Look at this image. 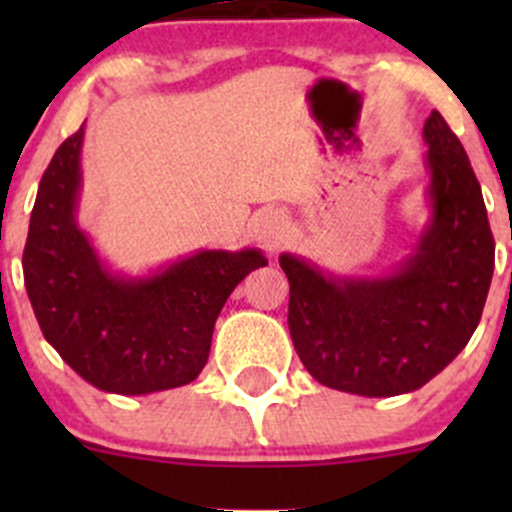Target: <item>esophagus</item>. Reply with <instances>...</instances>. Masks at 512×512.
<instances>
[{"label":"esophagus","instance_id":"1","mask_svg":"<svg viewBox=\"0 0 512 512\" xmlns=\"http://www.w3.org/2000/svg\"><path fill=\"white\" fill-rule=\"evenodd\" d=\"M257 235L267 247H277L285 240V220L277 213H265L257 223Z\"/></svg>","mask_w":512,"mask_h":512}]
</instances>
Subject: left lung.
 Listing matches in <instances>:
<instances>
[{
  "mask_svg": "<svg viewBox=\"0 0 512 512\" xmlns=\"http://www.w3.org/2000/svg\"><path fill=\"white\" fill-rule=\"evenodd\" d=\"M433 223L401 272L381 280H332L282 255L287 324L309 374L329 389L396 396L446 369L476 332L495 265L480 183L446 118L423 126Z\"/></svg>",
  "mask_w": 512,
  "mask_h": 512,
  "instance_id": "left-lung-1",
  "label": "left lung"
}]
</instances>
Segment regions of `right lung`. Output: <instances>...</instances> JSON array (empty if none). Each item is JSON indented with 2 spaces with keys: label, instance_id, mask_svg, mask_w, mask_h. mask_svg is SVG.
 Listing matches in <instances>:
<instances>
[{
  "label": "right lung",
  "instance_id": "add662e5",
  "mask_svg": "<svg viewBox=\"0 0 512 512\" xmlns=\"http://www.w3.org/2000/svg\"><path fill=\"white\" fill-rule=\"evenodd\" d=\"M84 126L44 170L24 245V285L46 342L113 394L185 386L203 371L230 292L265 265L257 250L198 252L151 280L108 275L74 220Z\"/></svg>",
  "mask_w": 512,
  "mask_h": 512
}]
</instances>
